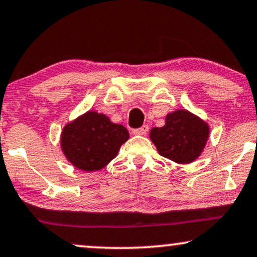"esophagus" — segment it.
Here are the masks:
<instances>
[{
	"label": "esophagus",
	"mask_w": 257,
	"mask_h": 257,
	"mask_svg": "<svg viewBox=\"0 0 257 257\" xmlns=\"http://www.w3.org/2000/svg\"><path fill=\"white\" fill-rule=\"evenodd\" d=\"M148 125H146V124H144L141 126V128H138V129H134V131H133V134L134 135H146L147 133H148Z\"/></svg>",
	"instance_id": "esophagus-1"
}]
</instances>
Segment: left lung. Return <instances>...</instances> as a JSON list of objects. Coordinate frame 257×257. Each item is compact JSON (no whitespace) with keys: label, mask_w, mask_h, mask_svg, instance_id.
Returning <instances> with one entry per match:
<instances>
[{"label":"left lung","mask_w":257,"mask_h":257,"mask_svg":"<svg viewBox=\"0 0 257 257\" xmlns=\"http://www.w3.org/2000/svg\"><path fill=\"white\" fill-rule=\"evenodd\" d=\"M207 123L187 110L166 116L165 125L153 128L150 138L160 156L178 164H188L200 156L208 139Z\"/></svg>","instance_id":"left-lung-1"}]
</instances>
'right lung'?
I'll return each mask as SVG.
<instances>
[{
  "mask_svg": "<svg viewBox=\"0 0 257 257\" xmlns=\"http://www.w3.org/2000/svg\"><path fill=\"white\" fill-rule=\"evenodd\" d=\"M129 139L122 124H115L103 113L88 111L64 126L61 146L75 168L97 171L107 165Z\"/></svg>",
  "mask_w": 257,
  "mask_h": 257,
  "instance_id": "add662e5",
  "label": "right lung"
}]
</instances>
